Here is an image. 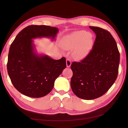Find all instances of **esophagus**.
<instances>
[{"label": "esophagus", "instance_id": "obj_1", "mask_svg": "<svg viewBox=\"0 0 128 128\" xmlns=\"http://www.w3.org/2000/svg\"><path fill=\"white\" fill-rule=\"evenodd\" d=\"M71 64H72V62H71L70 60L69 59H66V66L68 67V68H69V67H70V66H71Z\"/></svg>", "mask_w": 128, "mask_h": 128}]
</instances>
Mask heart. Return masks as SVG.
<instances>
[{
    "mask_svg": "<svg viewBox=\"0 0 128 128\" xmlns=\"http://www.w3.org/2000/svg\"><path fill=\"white\" fill-rule=\"evenodd\" d=\"M94 41L92 36L85 30H79L66 36L62 41V45L67 50H72L76 59L81 60L86 58L92 49Z\"/></svg>",
    "mask_w": 128,
    "mask_h": 128,
    "instance_id": "1",
    "label": "heart"
}]
</instances>
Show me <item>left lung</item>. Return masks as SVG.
<instances>
[{"label": "left lung", "mask_w": 128, "mask_h": 128, "mask_svg": "<svg viewBox=\"0 0 128 128\" xmlns=\"http://www.w3.org/2000/svg\"><path fill=\"white\" fill-rule=\"evenodd\" d=\"M96 34L92 50L81 62H73L70 86L77 96L92 100L102 96L115 82L120 53L116 42L107 30L89 27Z\"/></svg>", "instance_id": "obj_1"}]
</instances>
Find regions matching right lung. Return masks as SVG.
<instances>
[{"label":"right lung","mask_w":128,"mask_h":128,"mask_svg":"<svg viewBox=\"0 0 128 128\" xmlns=\"http://www.w3.org/2000/svg\"><path fill=\"white\" fill-rule=\"evenodd\" d=\"M59 29L46 25H30L17 34L10 44L7 70L14 87L26 96L40 98L52 90L56 79L66 67V59L54 60L38 54L33 40L55 37Z\"/></svg>","instance_id":"add662e5"}]
</instances>
